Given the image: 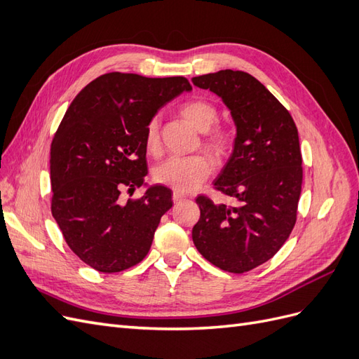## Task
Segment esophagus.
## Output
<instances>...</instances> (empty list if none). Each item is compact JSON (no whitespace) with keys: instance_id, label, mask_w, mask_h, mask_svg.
<instances>
[{"instance_id":"1","label":"esophagus","mask_w":359,"mask_h":359,"mask_svg":"<svg viewBox=\"0 0 359 359\" xmlns=\"http://www.w3.org/2000/svg\"><path fill=\"white\" fill-rule=\"evenodd\" d=\"M189 196L186 193H181V191H173V202L175 203H178V202H182V201H186Z\"/></svg>"}]
</instances>
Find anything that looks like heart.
<instances>
[{
    "mask_svg": "<svg viewBox=\"0 0 359 359\" xmlns=\"http://www.w3.org/2000/svg\"><path fill=\"white\" fill-rule=\"evenodd\" d=\"M180 115L194 128L202 132V147L215 158H226L235 147V130L217 123L219 111L215 104L206 100H190L180 106ZM145 145L151 154L157 156L161 149L158 123L149 119L145 128ZM214 172V161L206 154L190 157H172L156 169L154 177L158 184L172 187L177 191H191L208 178Z\"/></svg>",
    "mask_w": 359,
    "mask_h": 359,
    "instance_id": "1",
    "label": "heart"
}]
</instances>
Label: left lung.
Listing matches in <instances>:
<instances>
[{
    "mask_svg": "<svg viewBox=\"0 0 359 359\" xmlns=\"http://www.w3.org/2000/svg\"><path fill=\"white\" fill-rule=\"evenodd\" d=\"M220 95L236 124L233 153L214 189L238 203L214 205L199 194L193 227L199 253L227 273L265 264L297 223L302 184L298 128L289 111L252 74L220 70L191 79Z\"/></svg>",
    "mask_w": 359,
    "mask_h": 359,
    "instance_id": "1",
    "label": "left lung"
}]
</instances>
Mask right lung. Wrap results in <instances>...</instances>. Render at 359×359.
<instances>
[{
  "label": "right lung",
  "mask_w": 359,
  "mask_h": 359,
  "mask_svg": "<svg viewBox=\"0 0 359 359\" xmlns=\"http://www.w3.org/2000/svg\"><path fill=\"white\" fill-rule=\"evenodd\" d=\"M190 90L182 76L102 74L74 97L53 136L50 211L72 252L99 273L144 260L161 215L172 208L165 186L124 203L119 196L145 182L149 119Z\"/></svg>",
  "instance_id": "right-lung-1"
}]
</instances>
